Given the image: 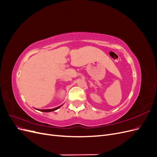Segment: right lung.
<instances>
[{
	"mask_svg": "<svg viewBox=\"0 0 157 157\" xmlns=\"http://www.w3.org/2000/svg\"><path fill=\"white\" fill-rule=\"evenodd\" d=\"M61 106H62V105H60V106H59L58 107H56L54 109H37V110H39V111H42V112H46V113H47V112H52V111H54L57 110V109H59Z\"/></svg>",
	"mask_w": 157,
	"mask_h": 157,
	"instance_id": "1",
	"label": "right lung"
}]
</instances>
